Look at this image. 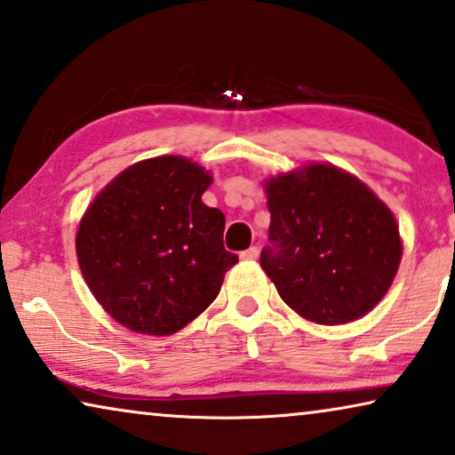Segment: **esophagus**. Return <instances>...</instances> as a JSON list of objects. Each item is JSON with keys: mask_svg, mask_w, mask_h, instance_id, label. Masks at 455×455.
I'll list each match as a JSON object with an SVG mask.
<instances>
[{"mask_svg": "<svg viewBox=\"0 0 455 455\" xmlns=\"http://www.w3.org/2000/svg\"><path fill=\"white\" fill-rule=\"evenodd\" d=\"M256 256H259V248H256V246H250L248 250H243V252H240V259L242 260H254Z\"/></svg>", "mask_w": 455, "mask_h": 455, "instance_id": "34e87169", "label": "esophagus"}]
</instances>
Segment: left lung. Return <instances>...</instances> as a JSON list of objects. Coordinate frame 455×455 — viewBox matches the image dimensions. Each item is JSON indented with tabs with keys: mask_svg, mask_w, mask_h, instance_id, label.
<instances>
[{
	"mask_svg": "<svg viewBox=\"0 0 455 455\" xmlns=\"http://www.w3.org/2000/svg\"><path fill=\"white\" fill-rule=\"evenodd\" d=\"M268 246L260 267L304 318L347 324L384 298L403 243L390 209L363 182L328 164L267 182Z\"/></svg>",
	"mask_w": 455,
	"mask_h": 455,
	"instance_id": "8db88e82",
	"label": "left lung"
}]
</instances>
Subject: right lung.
<instances>
[{
	"label": "right lung",
	"instance_id": "obj_1",
	"mask_svg": "<svg viewBox=\"0 0 455 455\" xmlns=\"http://www.w3.org/2000/svg\"><path fill=\"white\" fill-rule=\"evenodd\" d=\"M209 184L190 160L151 157L118 174L85 212L76 240L84 279L131 331H180L238 262L223 246L226 215L201 201Z\"/></svg>",
	"mask_w": 455,
	"mask_h": 455
}]
</instances>
